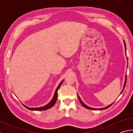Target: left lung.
Instances as JSON below:
<instances>
[{"label": "left lung", "instance_id": "left-lung-1", "mask_svg": "<svg viewBox=\"0 0 133 133\" xmlns=\"http://www.w3.org/2000/svg\"><path fill=\"white\" fill-rule=\"evenodd\" d=\"M124 46H125V55H126V45H125V42L124 40ZM126 82H127V75H125V82H124V84L123 89L122 91L121 92L120 94L123 93V90H124V87H125V84H126ZM77 96H78V99H79V100H80V103H81V104H82L83 105V107H85V108H86V109H90V110H96V109H98V110H103V109H107V108H109V107L111 106V105L114 103V102H113V103H112V104H111L109 105H108V106L105 107H104V108H101V109H94V108H92V107H89V106H87V105H85V104H84V103L82 102V100H81L80 98L79 97V96H78V94H77Z\"/></svg>", "mask_w": 133, "mask_h": 133}]
</instances>
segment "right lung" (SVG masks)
I'll return each mask as SVG.
<instances>
[{
  "label": "right lung",
  "mask_w": 133,
  "mask_h": 133,
  "mask_svg": "<svg viewBox=\"0 0 133 133\" xmlns=\"http://www.w3.org/2000/svg\"><path fill=\"white\" fill-rule=\"evenodd\" d=\"M63 80H62V82H61V83H60V84L58 85V86L57 87V89H56V90L55 93V94H54V96H53V98L51 99V100L47 105H44V106H43V107H36V108H30V107H28L26 106L25 105H24V106L25 107L26 109H28L29 110H36V111H42V110H48V109H50V108L52 107L53 105H55V104L56 102V100H57V96H58L57 91L58 90V89H60V85H62L63 82Z\"/></svg>",
  "instance_id": "1"
}]
</instances>
